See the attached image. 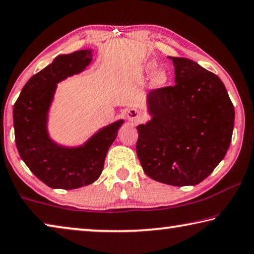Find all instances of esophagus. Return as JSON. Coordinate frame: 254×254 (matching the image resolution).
I'll return each mask as SVG.
<instances>
[{"label":"esophagus","mask_w":254,"mask_h":254,"mask_svg":"<svg viewBox=\"0 0 254 254\" xmlns=\"http://www.w3.org/2000/svg\"><path fill=\"white\" fill-rule=\"evenodd\" d=\"M127 118L131 122H140L141 121V113L139 110L130 109L127 111Z\"/></svg>","instance_id":"obj_1"}]
</instances>
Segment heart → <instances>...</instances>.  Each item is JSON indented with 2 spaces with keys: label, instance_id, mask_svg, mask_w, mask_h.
Returning a JSON list of instances; mask_svg holds the SVG:
<instances>
[{
  "label": "heart",
  "instance_id": "heart-1",
  "mask_svg": "<svg viewBox=\"0 0 254 254\" xmlns=\"http://www.w3.org/2000/svg\"><path fill=\"white\" fill-rule=\"evenodd\" d=\"M156 68H157L156 63H150V64H148V66H147V70L149 72H152V71H154ZM167 78H168V75H167L166 70L165 69H158L153 75V83H154V85L160 86V85H163L166 83Z\"/></svg>",
  "mask_w": 254,
  "mask_h": 254
}]
</instances>
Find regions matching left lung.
I'll return each mask as SVG.
<instances>
[{
    "mask_svg": "<svg viewBox=\"0 0 254 254\" xmlns=\"http://www.w3.org/2000/svg\"><path fill=\"white\" fill-rule=\"evenodd\" d=\"M169 58L176 84L149 92L151 120L136 127V154L153 180L194 186L225 157L234 127V106L220 77L190 59Z\"/></svg>",
    "mask_w": 254,
    "mask_h": 254,
    "instance_id": "left-lung-1",
    "label": "left lung"
}]
</instances>
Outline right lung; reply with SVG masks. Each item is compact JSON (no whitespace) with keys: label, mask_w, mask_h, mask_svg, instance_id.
<instances>
[{"label":"right lung","mask_w":254,"mask_h":254,"mask_svg":"<svg viewBox=\"0 0 254 254\" xmlns=\"http://www.w3.org/2000/svg\"><path fill=\"white\" fill-rule=\"evenodd\" d=\"M93 50L60 55L30 78L13 107L15 144L32 174L51 188L75 189L98 179L106 153L123 120L111 123L78 147L56 143L48 133V114L57 84L79 74L91 64Z\"/></svg>","instance_id":"add662e5"}]
</instances>
